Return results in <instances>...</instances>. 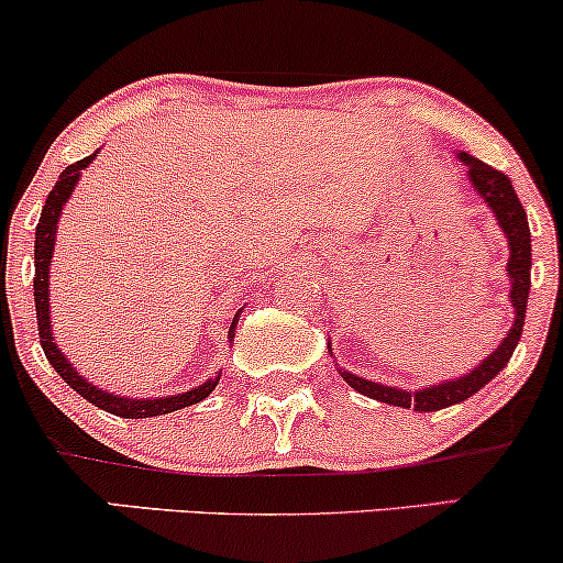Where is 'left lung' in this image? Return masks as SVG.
Returning a JSON list of instances; mask_svg holds the SVG:
<instances>
[{"instance_id": "1", "label": "left lung", "mask_w": 563, "mask_h": 563, "mask_svg": "<svg viewBox=\"0 0 563 563\" xmlns=\"http://www.w3.org/2000/svg\"><path fill=\"white\" fill-rule=\"evenodd\" d=\"M457 158L468 166V183L474 185V190L479 192L484 203L493 209V214L500 224V230L506 232L508 238V264L506 273L510 280V307H514V325L503 339V344L495 349L493 354H487V360H482L474 371L466 373L461 378H450L442 380V384L434 386H423V389L407 391V389H397V386H386L378 384V380H367L354 376V373L341 371V378L352 386L354 391L365 394V397L378 399V402L394 405V407H416L421 412H437L442 407L457 405L463 399H468L471 394H476L482 386H487L503 367L508 365L510 354H514L516 344L521 339V328H525V318H527V296H529V273H532V235H529V222H527V211L521 206L519 196H516L514 185L503 172L493 169L484 161L468 156V153H457ZM333 354V352H331Z\"/></svg>"}]
</instances>
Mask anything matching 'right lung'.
<instances>
[{"label":"right lung","mask_w":563,"mask_h":563,"mask_svg":"<svg viewBox=\"0 0 563 563\" xmlns=\"http://www.w3.org/2000/svg\"><path fill=\"white\" fill-rule=\"evenodd\" d=\"M95 161L92 156L76 161V164L66 166L57 177V183L53 190H49L47 200H44L42 217H38L36 224V243H34V301H36V322H38V341H42L44 354H47L49 365L55 367V373H60V378L74 389L76 394H81L87 402H92L100 410L113 412L119 418H153V416H166V412L183 410L187 405H196L200 399L209 397L211 391L217 389L219 376L209 378L206 384L196 386V389L183 391V394H172V397H153V399H129V397H119V394L102 391L97 389L92 380H87L79 376V371H74V365L68 363V357L63 354V349L55 344V333H53V318H49V262H53V251H55V232H57V219L63 214V206L68 203L70 192L76 190V183H79L81 172L87 169L89 164ZM241 312L232 318L230 325V341L235 335V325Z\"/></svg>","instance_id":"obj_1"}]
</instances>
